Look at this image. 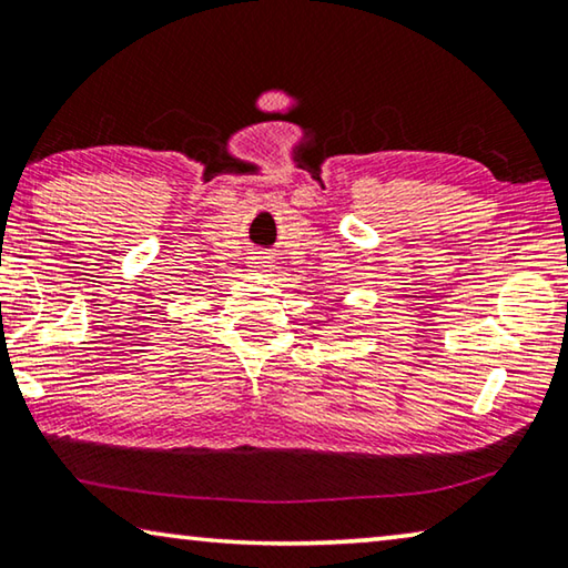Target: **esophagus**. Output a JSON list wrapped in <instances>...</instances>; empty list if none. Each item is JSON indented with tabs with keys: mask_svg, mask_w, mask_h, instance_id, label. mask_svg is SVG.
<instances>
[{
	"mask_svg": "<svg viewBox=\"0 0 568 568\" xmlns=\"http://www.w3.org/2000/svg\"><path fill=\"white\" fill-rule=\"evenodd\" d=\"M250 267H255V271L265 273L267 267H271V263H267L265 255H253V257H250Z\"/></svg>",
	"mask_w": 568,
	"mask_h": 568,
	"instance_id": "34e87169",
	"label": "esophagus"
}]
</instances>
